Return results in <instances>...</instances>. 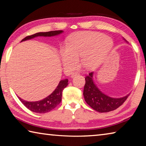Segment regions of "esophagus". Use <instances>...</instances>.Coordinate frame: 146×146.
I'll use <instances>...</instances> for the list:
<instances>
[{
    "label": "esophagus",
    "instance_id": "esophagus-1",
    "mask_svg": "<svg viewBox=\"0 0 146 146\" xmlns=\"http://www.w3.org/2000/svg\"><path fill=\"white\" fill-rule=\"evenodd\" d=\"M78 75H79V73L78 72H73V73H72L71 74V78H73L74 76H77Z\"/></svg>",
    "mask_w": 146,
    "mask_h": 146
}]
</instances>
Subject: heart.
Returning <instances> with one entry per match:
<instances>
[{
  "mask_svg": "<svg viewBox=\"0 0 146 146\" xmlns=\"http://www.w3.org/2000/svg\"><path fill=\"white\" fill-rule=\"evenodd\" d=\"M113 46L112 39L104 34L93 31H81L71 35L66 47L60 49V58L66 70H71L78 65L80 58L87 70L99 66Z\"/></svg>",
  "mask_w": 146,
  "mask_h": 146,
  "instance_id": "heart-1",
  "label": "heart"
}]
</instances>
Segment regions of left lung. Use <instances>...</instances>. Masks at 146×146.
Returning <instances> with one entry per match:
<instances>
[{
	"label": "left lung",
	"mask_w": 146,
	"mask_h": 146,
	"mask_svg": "<svg viewBox=\"0 0 146 146\" xmlns=\"http://www.w3.org/2000/svg\"><path fill=\"white\" fill-rule=\"evenodd\" d=\"M123 40L125 39L123 38ZM93 77V72L90 73L86 76L83 95L86 103L94 110L99 113L111 111L120 107L129 97V94L121 98L109 97L98 88L94 82Z\"/></svg>",
	"instance_id": "left-lung-1"
}]
</instances>
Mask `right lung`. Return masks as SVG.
<instances>
[{
	"label": "right lung",
	"instance_id": "add662e5",
	"mask_svg": "<svg viewBox=\"0 0 146 146\" xmlns=\"http://www.w3.org/2000/svg\"><path fill=\"white\" fill-rule=\"evenodd\" d=\"M63 33L62 30L58 31H51L48 32H39L35 34L32 35L26 36L24 39L21 40V42L30 40L31 38H33L36 36H56L58 35ZM68 85V79H64L60 81L57 87L56 88L55 90L53 91V93L49 95L48 97H46L44 99L35 101V102H28L26 101L19 97V100L21 101V102L29 109L31 111L38 113H45L49 112L56 108L59 104L60 103L62 100V91L66 86Z\"/></svg>",
	"mask_w": 146,
	"mask_h": 146
}]
</instances>
